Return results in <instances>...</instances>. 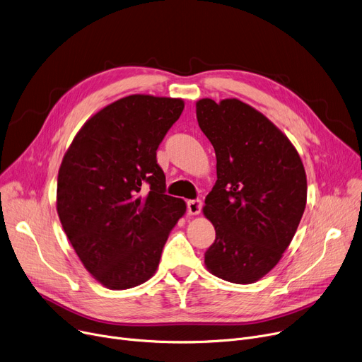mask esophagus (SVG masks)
I'll use <instances>...</instances> for the list:
<instances>
[{
    "instance_id": "34e87169",
    "label": "esophagus",
    "mask_w": 362,
    "mask_h": 362,
    "mask_svg": "<svg viewBox=\"0 0 362 362\" xmlns=\"http://www.w3.org/2000/svg\"><path fill=\"white\" fill-rule=\"evenodd\" d=\"M202 210V201L201 199H191L187 201V213L191 216L199 214Z\"/></svg>"
}]
</instances>
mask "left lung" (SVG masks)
<instances>
[{
    "instance_id": "1",
    "label": "left lung",
    "mask_w": 362,
    "mask_h": 362,
    "mask_svg": "<svg viewBox=\"0 0 362 362\" xmlns=\"http://www.w3.org/2000/svg\"><path fill=\"white\" fill-rule=\"evenodd\" d=\"M197 119L217 158L204 206L216 229L205 265L230 283H254L276 267L296 233L307 205L305 168L288 136L236 98L199 100Z\"/></svg>"
}]
</instances>
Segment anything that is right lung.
Here are the masks:
<instances>
[{
	"instance_id": "add662e5",
	"label": "right lung",
	"mask_w": 362,
	"mask_h": 362,
	"mask_svg": "<svg viewBox=\"0 0 362 362\" xmlns=\"http://www.w3.org/2000/svg\"><path fill=\"white\" fill-rule=\"evenodd\" d=\"M180 98L129 95L104 107L70 144L57 179V213L85 269L105 288L154 276L164 243L186 211L165 195L157 149L180 117Z\"/></svg>"
}]
</instances>
